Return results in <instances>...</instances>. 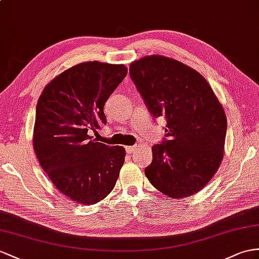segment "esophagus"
<instances>
[{"label": "esophagus", "mask_w": 259, "mask_h": 259, "mask_svg": "<svg viewBox=\"0 0 259 259\" xmlns=\"http://www.w3.org/2000/svg\"><path fill=\"white\" fill-rule=\"evenodd\" d=\"M136 149H137L136 145H130V147H125V151H127V153H129V154L134 153Z\"/></svg>", "instance_id": "34e87169"}]
</instances>
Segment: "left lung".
<instances>
[{
  "label": "left lung",
  "instance_id": "1",
  "mask_svg": "<svg viewBox=\"0 0 259 259\" xmlns=\"http://www.w3.org/2000/svg\"><path fill=\"white\" fill-rule=\"evenodd\" d=\"M130 76L152 116L166 119V137L152 147L144 173L169 198L200 191L214 176L224 155L227 116L200 73L175 59L148 56L130 64Z\"/></svg>",
  "mask_w": 259,
  "mask_h": 259
}]
</instances>
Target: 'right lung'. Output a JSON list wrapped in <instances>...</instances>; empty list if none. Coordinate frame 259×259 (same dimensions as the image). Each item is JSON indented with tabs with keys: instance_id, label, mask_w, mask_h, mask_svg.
Segmentation results:
<instances>
[{
	"instance_id": "1",
	"label": "right lung",
	"mask_w": 259,
	"mask_h": 259,
	"mask_svg": "<svg viewBox=\"0 0 259 259\" xmlns=\"http://www.w3.org/2000/svg\"><path fill=\"white\" fill-rule=\"evenodd\" d=\"M127 73L123 64L78 63L50 81L38 99L32 136L38 162L56 188L79 204L107 197L123 165V147L89 134L107 122L104 105Z\"/></svg>"
}]
</instances>
